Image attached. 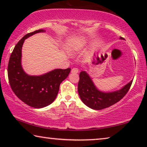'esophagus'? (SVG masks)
I'll return each mask as SVG.
<instances>
[{
  "label": "esophagus",
  "instance_id": "obj_1",
  "mask_svg": "<svg viewBox=\"0 0 147 147\" xmlns=\"http://www.w3.org/2000/svg\"><path fill=\"white\" fill-rule=\"evenodd\" d=\"M78 71H79V70L78 68H73L71 69L72 73H78Z\"/></svg>",
  "mask_w": 147,
  "mask_h": 147
}]
</instances>
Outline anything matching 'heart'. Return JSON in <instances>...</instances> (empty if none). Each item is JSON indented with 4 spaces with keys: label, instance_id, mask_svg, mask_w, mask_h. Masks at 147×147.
<instances>
[{
    "label": "heart",
    "instance_id": "b5f03b06",
    "mask_svg": "<svg viewBox=\"0 0 147 147\" xmlns=\"http://www.w3.org/2000/svg\"><path fill=\"white\" fill-rule=\"evenodd\" d=\"M86 41L83 38H76L69 43L68 45V51L70 53H75L78 51L85 45Z\"/></svg>",
    "mask_w": 147,
    "mask_h": 147
}]
</instances>
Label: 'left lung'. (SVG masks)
<instances>
[{
  "label": "left lung",
  "instance_id": "8db88e82",
  "mask_svg": "<svg viewBox=\"0 0 147 147\" xmlns=\"http://www.w3.org/2000/svg\"><path fill=\"white\" fill-rule=\"evenodd\" d=\"M119 39H124L122 37ZM132 81L131 80L119 90L103 92L96 88L88 73L83 71L80 73L78 91L84 104L91 109L100 110L113 105L123 98L128 91Z\"/></svg>",
  "mask_w": 147,
  "mask_h": 147
}]
</instances>
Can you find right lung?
Masks as SVG:
<instances>
[{"mask_svg":"<svg viewBox=\"0 0 147 147\" xmlns=\"http://www.w3.org/2000/svg\"><path fill=\"white\" fill-rule=\"evenodd\" d=\"M43 29L25 35L15 46L9 58L8 75L12 91L20 100L35 108L50 105L55 100L59 86L71 71V69H56L39 76L29 75L24 72L21 64L22 47L26 39Z\"/></svg>","mask_w":147,"mask_h":147,"instance_id":"right-lung-1","label":"right lung"}]
</instances>
